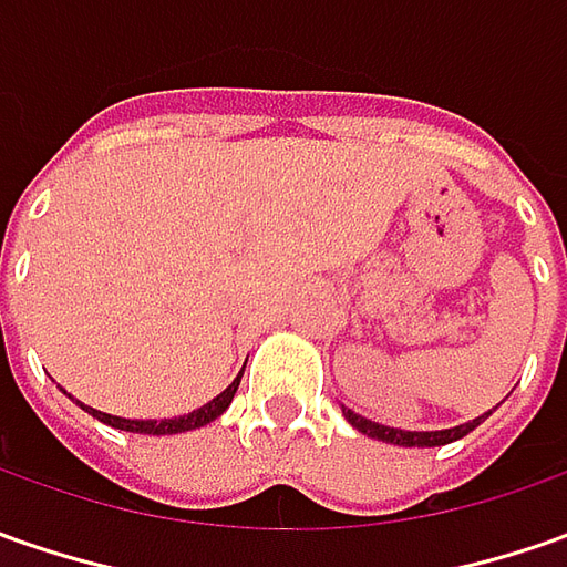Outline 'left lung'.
Returning a JSON list of instances; mask_svg holds the SVG:
<instances>
[{
	"mask_svg": "<svg viewBox=\"0 0 567 567\" xmlns=\"http://www.w3.org/2000/svg\"><path fill=\"white\" fill-rule=\"evenodd\" d=\"M342 414L344 420L363 433V436H370V440H382V442H392V445H404V449H433V445H445V442H455L461 436H467L474 426H480L477 417L471 420V423H461V426H452V430H430V433H417V430H399V426H382V423H373V420L361 417V414H354L351 408H344L342 404Z\"/></svg>",
	"mask_w": 567,
	"mask_h": 567,
	"instance_id": "obj_1",
	"label": "left lung"
}]
</instances>
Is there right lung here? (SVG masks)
Instances as JSON below:
<instances>
[{"label": "right lung", "instance_id": "obj_1", "mask_svg": "<svg viewBox=\"0 0 567 567\" xmlns=\"http://www.w3.org/2000/svg\"><path fill=\"white\" fill-rule=\"evenodd\" d=\"M245 373V370H241ZM241 373L235 377V382L219 392L213 401H206L204 408H197V411H190L185 417H172V420H127V417H112V414H103V411H96V408H87V404H81L87 414L100 420V423H109V426H115V430H125V433H144V436H172V433H187V430H200L206 423H213V420L223 414L225 408L231 404L235 399V392H238V382H241Z\"/></svg>", "mask_w": 567, "mask_h": 567}]
</instances>
